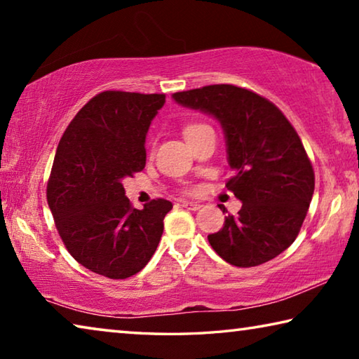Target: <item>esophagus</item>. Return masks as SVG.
I'll return each mask as SVG.
<instances>
[{
	"label": "esophagus",
	"mask_w": 359,
	"mask_h": 359,
	"mask_svg": "<svg viewBox=\"0 0 359 359\" xmlns=\"http://www.w3.org/2000/svg\"><path fill=\"white\" fill-rule=\"evenodd\" d=\"M180 205H182V208L190 209V210H198L199 208H201V204L193 203V201H180Z\"/></svg>",
	"instance_id": "34e87169"
}]
</instances>
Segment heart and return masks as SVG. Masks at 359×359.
<instances>
[{"label": "heart", "mask_w": 359, "mask_h": 359, "mask_svg": "<svg viewBox=\"0 0 359 359\" xmlns=\"http://www.w3.org/2000/svg\"><path fill=\"white\" fill-rule=\"evenodd\" d=\"M199 125H201V123H191V125H187L185 128H184V135H185V133H188V131H191L193 128H196V126H199Z\"/></svg>", "instance_id": "heart-1"}]
</instances>
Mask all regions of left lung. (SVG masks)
<instances>
[{"label": "left lung", "mask_w": 359, "mask_h": 359, "mask_svg": "<svg viewBox=\"0 0 359 359\" xmlns=\"http://www.w3.org/2000/svg\"><path fill=\"white\" fill-rule=\"evenodd\" d=\"M172 98L214 115L226 137L233 169L226 188L242 208L208 236L218 257L253 267L287 250L299 234L315 188L312 163L293 125L274 102L231 83L177 92Z\"/></svg>", "instance_id": "8db88e82"}]
</instances>
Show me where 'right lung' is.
Returning <instances> with one entry per match:
<instances>
[{
	"label": "right lung",
	"mask_w": 359,
	"mask_h": 359,
	"mask_svg": "<svg viewBox=\"0 0 359 359\" xmlns=\"http://www.w3.org/2000/svg\"><path fill=\"white\" fill-rule=\"evenodd\" d=\"M165 100L163 93L101 92L60 139L48 208L71 257L100 276L137 274L160 244L172 203L158 198L135 209L121 182L144 169L145 135Z\"/></svg>",
	"instance_id": "1"
}]
</instances>
